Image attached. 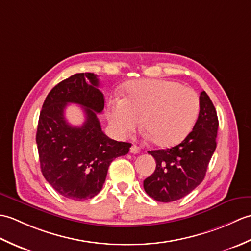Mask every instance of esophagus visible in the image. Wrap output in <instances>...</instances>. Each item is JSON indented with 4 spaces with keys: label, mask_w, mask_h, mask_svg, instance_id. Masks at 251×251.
<instances>
[{
    "label": "esophagus",
    "mask_w": 251,
    "mask_h": 251,
    "mask_svg": "<svg viewBox=\"0 0 251 251\" xmlns=\"http://www.w3.org/2000/svg\"><path fill=\"white\" fill-rule=\"evenodd\" d=\"M140 152V148L139 147H137V146H131L130 147V153H132V154H137V153H139Z\"/></svg>",
    "instance_id": "1"
}]
</instances>
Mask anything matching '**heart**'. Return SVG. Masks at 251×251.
Instances as JSON below:
<instances>
[{"instance_id": "b5f03b06", "label": "heart", "mask_w": 251, "mask_h": 251, "mask_svg": "<svg viewBox=\"0 0 251 251\" xmlns=\"http://www.w3.org/2000/svg\"><path fill=\"white\" fill-rule=\"evenodd\" d=\"M200 112L199 96L177 82L140 79L127 87L126 98H111L106 116L117 136L124 137L141 124L154 145L173 147L190 134Z\"/></svg>"}]
</instances>
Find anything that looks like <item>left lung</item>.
Here are the masks:
<instances>
[{
    "mask_svg": "<svg viewBox=\"0 0 251 251\" xmlns=\"http://www.w3.org/2000/svg\"><path fill=\"white\" fill-rule=\"evenodd\" d=\"M219 122L211 100L205 92L200 96V113L190 134L178 146L148 153L155 158L156 168L143 181L149 196L169 202L191 193L205 178L214 154Z\"/></svg>",
    "mask_w": 251,
    "mask_h": 251,
    "instance_id": "8db88e82",
    "label": "left lung"
}]
</instances>
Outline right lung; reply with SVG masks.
<instances>
[{
    "label": "right lung",
    "instance_id": "right-lung-1",
    "mask_svg": "<svg viewBox=\"0 0 251 251\" xmlns=\"http://www.w3.org/2000/svg\"><path fill=\"white\" fill-rule=\"evenodd\" d=\"M94 73H76L52 88L44 101L36 131L41 170L60 195L73 201L92 199L101 191L110 164L126 155L131 143L119 142L101 130L97 113L104 108L103 94ZM68 103L83 106L82 126L64 117Z\"/></svg>",
    "mask_w": 251,
    "mask_h": 251
}]
</instances>
